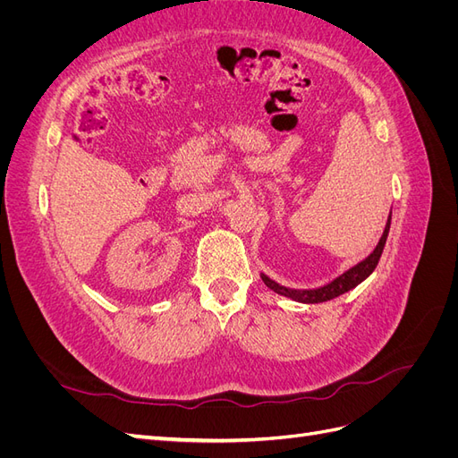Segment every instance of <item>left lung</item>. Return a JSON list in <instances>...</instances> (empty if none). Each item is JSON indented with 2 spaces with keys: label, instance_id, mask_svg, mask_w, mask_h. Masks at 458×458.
<instances>
[{
  "label": "left lung",
  "instance_id": "obj_1",
  "mask_svg": "<svg viewBox=\"0 0 458 458\" xmlns=\"http://www.w3.org/2000/svg\"><path fill=\"white\" fill-rule=\"evenodd\" d=\"M390 224H392V212H390V217H387V224H386V229H384V234L380 237V242L377 244V248H374L372 254L369 258H365L363 261H359L357 266H353L352 269H348L345 273H342L340 276H336L335 281L321 286V288H313V290H293V288H286V286H281L279 283L271 281L267 275L261 273V281L266 283L271 290H275L276 294L281 296H286V298H293L294 301H301V303H321V301H327V300H332L336 298L340 294H345L348 290L355 288L359 283H363L367 276L377 269L378 266V259L382 256V250H384V244H386V239H387V233H390Z\"/></svg>",
  "mask_w": 458,
  "mask_h": 458
}]
</instances>
